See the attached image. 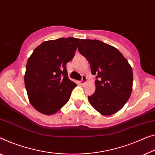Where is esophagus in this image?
I'll return each mask as SVG.
<instances>
[{"label": "esophagus", "instance_id": "34e87169", "mask_svg": "<svg viewBox=\"0 0 155 155\" xmlns=\"http://www.w3.org/2000/svg\"><path fill=\"white\" fill-rule=\"evenodd\" d=\"M87 76H86L85 75H82V80H81V81L80 82V84H85L86 82H87Z\"/></svg>", "mask_w": 155, "mask_h": 155}]
</instances>
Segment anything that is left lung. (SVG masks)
<instances>
[{"label":"left lung","instance_id":"8db88e82","mask_svg":"<svg viewBox=\"0 0 155 155\" xmlns=\"http://www.w3.org/2000/svg\"><path fill=\"white\" fill-rule=\"evenodd\" d=\"M78 51L96 75V91L88 96L90 104L104 116L123 107L132 91V68L117 48L99 40L81 39Z\"/></svg>","mask_w":155,"mask_h":155}]
</instances>
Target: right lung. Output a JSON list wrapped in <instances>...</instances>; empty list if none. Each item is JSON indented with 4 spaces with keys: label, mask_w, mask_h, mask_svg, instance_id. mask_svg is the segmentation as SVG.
Returning a JSON list of instances; mask_svg holds the SVG:
<instances>
[{
    "label": "right lung",
    "mask_w": 155,
    "mask_h": 155,
    "mask_svg": "<svg viewBox=\"0 0 155 155\" xmlns=\"http://www.w3.org/2000/svg\"><path fill=\"white\" fill-rule=\"evenodd\" d=\"M79 41L74 37L44 41L28 58L25 89L31 104L41 114H55L77 86L68 77L66 64L73 59Z\"/></svg>",
    "instance_id": "obj_1"
}]
</instances>
